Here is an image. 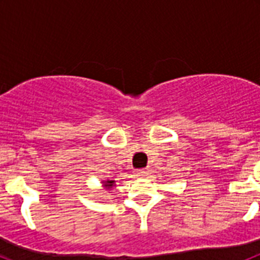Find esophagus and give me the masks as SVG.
<instances>
[{
	"label": "esophagus",
	"mask_w": 260,
	"mask_h": 260,
	"mask_svg": "<svg viewBox=\"0 0 260 260\" xmlns=\"http://www.w3.org/2000/svg\"><path fill=\"white\" fill-rule=\"evenodd\" d=\"M148 169H141V171H137L135 172V174H137L138 177H144V176H147V174H148Z\"/></svg>",
	"instance_id": "34e87169"
}]
</instances>
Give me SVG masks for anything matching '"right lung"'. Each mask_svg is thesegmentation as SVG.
<instances>
[{
  "label": "right lung",
  "instance_id": "right-lung-1",
  "mask_svg": "<svg viewBox=\"0 0 260 260\" xmlns=\"http://www.w3.org/2000/svg\"><path fill=\"white\" fill-rule=\"evenodd\" d=\"M102 185L105 190H113L116 187V181L114 180H103Z\"/></svg>",
  "mask_w": 260,
  "mask_h": 260
}]
</instances>
